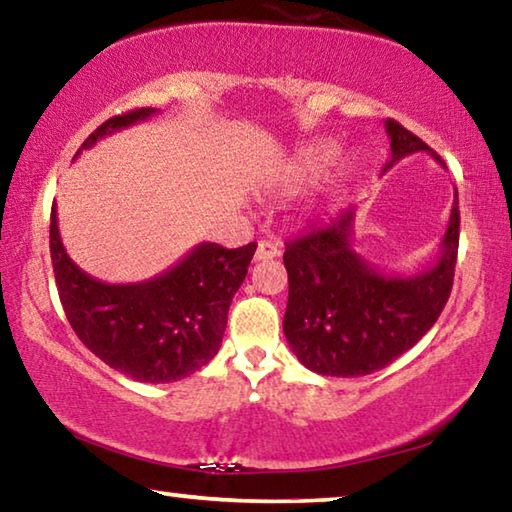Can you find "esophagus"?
Returning a JSON list of instances; mask_svg holds the SVG:
<instances>
[{"instance_id":"obj_1","label":"esophagus","mask_w":512,"mask_h":512,"mask_svg":"<svg viewBox=\"0 0 512 512\" xmlns=\"http://www.w3.org/2000/svg\"><path fill=\"white\" fill-rule=\"evenodd\" d=\"M282 255V248L273 244V241H259L255 250V262H266V259H275Z\"/></svg>"}]
</instances>
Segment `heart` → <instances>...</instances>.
Listing matches in <instances>:
<instances>
[{
	"instance_id": "obj_1",
	"label": "heart",
	"mask_w": 512,
	"mask_h": 512,
	"mask_svg": "<svg viewBox=\"0 0 512 512\" xmlns=\"http://www.w3.org/2000/svg\"><path fill=\"white\" fill-rule=\"evenodd\" d=\"M334 160H336L334 142H318V144L302 146V149L293 153L289 162L284 164L282 187L287 189V192H300V189L311 187L325 176V171L332 167ZM357 171H359V160L354 158V155L345 158L339 164V169H336V185L339 187L348 185L350 180L357 176Z\"/></svg>"
}]
</instances>
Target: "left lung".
<instances>
[{
	"instance_id": "left-lung-1",
	"label": "left lung",
	"mask_w": 512,
	"mask_h": 512,
	"mask_svg": "<svg viewBox=\"0 0 512 512\" xmlns=\"http://www.w3.org/2000/svg\"><path fill=\"white\" fill-rule=\"evenodd\" d=\"M391 160L384 173L406 155L429 153L445 162L420 137L386 119ZM357 210L336 216L327 228L289 241L284 266L289 302L284 336L302 366L327 377H363L411 350L436 323L452 293L458 253V192L440 253L415 275L384 273L354 250Z\"/></svg>"
}]
</instances>
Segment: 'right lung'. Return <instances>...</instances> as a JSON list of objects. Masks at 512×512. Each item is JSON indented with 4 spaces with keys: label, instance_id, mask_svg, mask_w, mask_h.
<instances>
[{
    "label": "right lung",
    "instance_id": "obj_1",
    "mask_svg": "<svg viewBox=\"0 0 512 512\" xmlns=\"http://www.w3.org/2000/svg\"><path fill=\"white\" fill-rule=\"evenodd\" d=\"M158 115L140 108L110 117L76 151ZM51 264L69 325L92 354L144 384H169L194 375L219 352L230 302L248 273L257 244L194 246L167 271L144 282L108 284L81 271L58 232L56 203L49 225Z\"/></svg>",
    "mask_w": 512,
    "mask_h": 512
}]
</instances>
